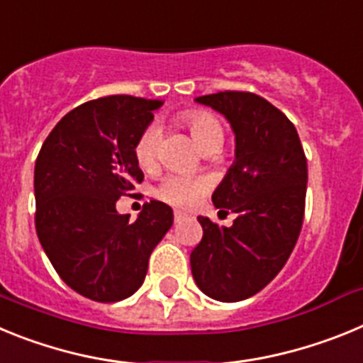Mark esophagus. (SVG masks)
I'll list each match as a JSON object with an SVG mask.
<instances>
[{"instance_id": "34e87169", "label": "esophagus", "mask_w": 363, "mask_h": 363, "mask_svg": "<svg viewBox=\"0 0 363 363\" xmlns=\"http://www.w3.org/2000/svg\"><path fill=\"white\" fill-rule=\"evenodd\" d=\"M185 218H187V214H185V213H182V211H176V213H174V220H176V221H179V220H185Z\"/></svg>"}]
</instances>
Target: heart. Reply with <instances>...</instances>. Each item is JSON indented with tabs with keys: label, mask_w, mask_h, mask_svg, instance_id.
<instances>
[{
	"label": "heart",
	"mask_w": 363,
	"mask_h": 363,
	"mask_svg": "<svg viewBox=\"0 0 363 363\" xmlns=\"http://www.w3.org/2000/svg\"><path fill=\"white\" fill-rule=\"evenodd\" d=\"M192 140L201 150H220L225 142V133L220 121L205 111H191L184 116ZM160 133L156 127H147L134 145V156L142 169H152L158 158ZM209 189V179L203 176L169 174L158 187V196L167 203L187 209L196 203Z\"/></svg>",
	"instance_id": "heart-1"
}]
</instances>
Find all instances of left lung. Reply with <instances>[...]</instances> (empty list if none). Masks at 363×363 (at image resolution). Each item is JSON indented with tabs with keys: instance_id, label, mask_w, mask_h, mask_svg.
Masks as SVG:
<instances>
[{
	"instance_id": "left-lung-1",
	"label": "left lung",
	"mask_w": 363,
	"mask_h": 363,
	"mask_svg": "<svg viewBox=\"0 0 363 363\" xmlns=\"http://www.w3.org/2000/svg\"><path fill=\"white\" fill-rule=\"evenodd\" d=\"M194 101L220 112L234 133V162L213 203L236 220L220 227L198 216L203 238L191 252L192 278L213 300L240 301L271 284L296 245L307 160L289 118L262 96L225 91Z\"/></svg>"
}]
</instances>
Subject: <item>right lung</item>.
<instances>
[{
  "mask_svg": "<svg viewBox=\"0 0 363 363\" xmlns=\"http://www.w3.org/2000/svg\"><path fill=\"white\" fill-rule=\"evenodd\" d=\"M160 99L105 96L57 121L34 167L36 233L70 289L94 301H120L142 287L149 256L172 227L167 203L150 200L136 221L116 201L143 179L138 138Z\"/></svg>",
  "mask_w": 363,
  "mask_h": 363,
  "instance_id": "obj_1",
  "label": "right lung"
}]
</instances>
